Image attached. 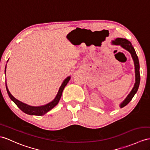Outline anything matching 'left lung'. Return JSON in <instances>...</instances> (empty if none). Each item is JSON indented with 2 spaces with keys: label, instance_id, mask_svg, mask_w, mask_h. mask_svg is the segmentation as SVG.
<instances>
[{
  "label": "left lung",
  "instance_id": "8db88e82",
  "mask_svg": "<svg viewBox=\"0 0 150 150\" xmlns=\"http://www.w3.org/2000/svg\"><path fill=\"white\" fill-rule=\"evenodd\" d=\"M112 43L113 45H120L122 47H123V48H125L127 51H129V52L130 53L131 55H132V57L134 62L135 72H136V83H135L134 86L132 88V91L130 92V93L129 94V96L127 97L125 100H124L121 104H120V107H121V108H122L129 104L130 103V101L132 99L134 95L137 92L139 86V83H140L139 62L138 57L137 56L136 51H135L133 46H132V44H131L130 41H128V40H127L126 39H123V38H117L116 39H115V41H112Z\"/></svg>",
  "mask_w": 150,
  "mask_h": 150
}]
</instances>
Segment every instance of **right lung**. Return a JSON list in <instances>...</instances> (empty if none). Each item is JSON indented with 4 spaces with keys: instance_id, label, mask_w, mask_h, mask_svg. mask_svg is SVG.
I'll return each mask as SVG.
<instances>
[{
    "instance_id": "obj_1",
    "label": "right lung",
    "mask_w": 150,
    "mask_h": 150,
    "mask_svg": "<svg viewBox=\"0 0 150 150\" xmlns=\"http://www.w3.org/2000/svg\"><path fill=\"white\" fill-rule=\"evenodd\" d=\"M6 66L5 68V73H6ZM70 77H68L66 79H65L63 83L62 84L61 86L60 87V89L58 90V92L57 95V96L55 97V98L51 103L47 104L45 105H42V106H38V107H34V106H30V105H28L26 104H24L21 102L19 101L18 100L16 99L10 93L6 85V90H7V92H8L9 97H10L11 99L15 104L17 105V106L19 108L21 111L23 112H24L26 114L30 115H36V116H42L43 115L46 114L47 112H48L49 111H50L51 109H53L55 105H57L59 102L62 94V92L64 89L65 86L67 85V84L68 83L69 81L70 80Z\"/></svg>"
}]
</instances>
